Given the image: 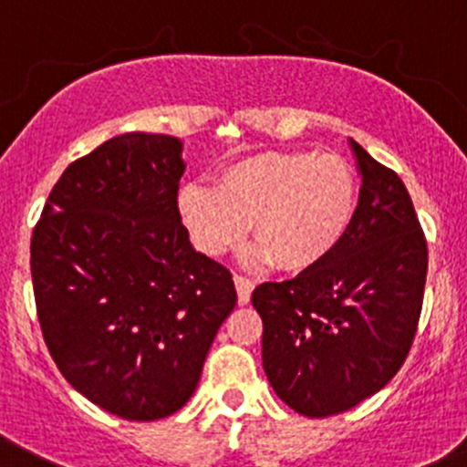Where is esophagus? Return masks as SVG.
<instances>
[{
	"label": "esophagus",
	"instance_id": "1",
	"mask_svg": "<svg viewBox=\"0 0 467 467\" xmlns=\"http://www.w3.org/2000/svg\"><path fill=\"white\" fill-rule=\"evenodd\" d=\"M234 286H237V296H239V305H246L251 300L253 289H255V282L246 275H239L234 273Z\"/></svg>",
	"mask_w": 467,
	"mask_h": 467
}]
</instances>
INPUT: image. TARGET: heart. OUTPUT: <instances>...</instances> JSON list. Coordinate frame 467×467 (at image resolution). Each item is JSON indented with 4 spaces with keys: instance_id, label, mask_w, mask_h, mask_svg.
I'll use <instances>...</instances> for the list:
<instances>
[{
    "instance_id": "1",
    "label": "heart",
    "mask_w": 467,
    "mask_h": 467,
    "mask_svg": "<svg viewBox=\"0 0 467 467\" xmlns=\"http://www.w3.org/2000/svg\"><path fill=\"white\" fill-rule=\"evenodd\" d=\"M357 199L355 171L338 155L266 150L221 169L214 190L185 187L178 207L192 242L207 255L237 246L253 223L260 260L305 271L337 251Z\"/></svg>"
}]
</instances>
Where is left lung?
<instances>
[{"mask_svg":"<svg viewBox=\"0 0 467 467\" xmlns=\"http://www.w3.org/2000/svg\"><path fill=\"white\" fill-rule=\"evenodd\" d=\"M359 205L337 251L300 275L253 291L264 373L309 418L357 407L395 378L413 346L427 280V239L393 169L355 140Z\"/></svg>","mask_w":467,"mask_h":467,"instance_id":"obj_1","label":"left lung"}]
</instances>
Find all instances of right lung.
Here are the masks:
<instances>
[{"label":"right lung","instance_id":"right-lung-1","mask_svg":"<svg viewBox=\"0 0 467 467\" xmlns=\"http://www.w3.org/2000/svg\"><path fill=\"white\" fill-rule=\"evenodd\" d=\"M181 140L126 133L74 160L31 239L37 321L63 378L124 420L185 407L233 273L196 253L178 212Z\"/></svg>","mask_w":467,"mask_h":467}]
</instances>
